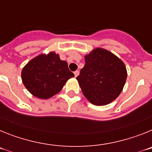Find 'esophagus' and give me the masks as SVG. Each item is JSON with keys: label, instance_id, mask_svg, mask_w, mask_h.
I'll list each match as a JSON object with an SVG mask.
<instances>
[{"label": "esophagus", "instance_id": "34e87169", "mask_svg": "<svg viewBox=\"0 0 152 152\" xmlns=\"http://www.w3.org/2000/svg\"><path fill=\"white\" fill-rule=\"evenodd\" d=\"M79 73H80V72H79V71H75V77H77V76L79 75Z\"/></svg>", "mask_w": 152, "mask_h": 152}]
</instances>
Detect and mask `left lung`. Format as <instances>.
<instances>
[{
  "label": "left lung",
  "instance_id": "1",
  "mask_svg": "<svg viewBox=\"0 0 152 152\" xmlns=\"http://www.w3.org/2000/svg\"><path fill=\"white\" fill-rule=\"evenodd\" d=\"M85 65L77 80L83 94L96 106H104L121 94L127 71L120 58L107 49L96 48L84 57Z\"/></svg>",
  "mask_w": 152,
  "mask_h": 152
}]
</instances>
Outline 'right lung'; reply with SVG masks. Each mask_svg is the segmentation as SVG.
I'll list each match as a JSON object with an SVG mask.
<instances>
[{
	"instance_id": "right-lung-1",
	"label": "right lung",
	"mask_w": 152,
	"mask_h": 152,
	"mask_svg": "<svg viewBox=\"0 0 152 152\" xmlns=\"http://www.w3.org/2000/svg\"><path fill=\"white\" fill-rule=\"evenodd\" d=\"M75 75L68 63L55 52L40 54L23 67L21 78L30 94L40 99H49L59 93L68 79Z\"/></svg>"
}]
</instances>
